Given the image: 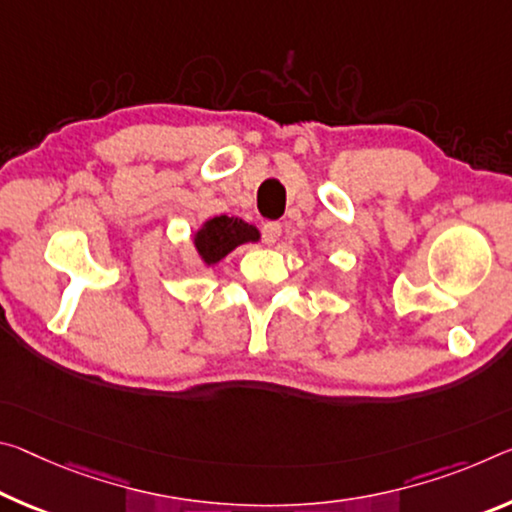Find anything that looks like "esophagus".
Segmentation results:
<instances>
[{"instance_id": "obj_1", "label": "esophagus", "mask_w": 512, "mask_h": 512, "mask_svg": "<svg viewBox=\"0 0 512 512\" xmlns=\"http://www.w3.org/2000/svg\"><path fill=\"white\" fill-rule=\"evenodd\" d=\"M262 234H264V241L269 243V246H273V243L280 239V234H282V225H280V223H275V221L264 223V225H262Z\"/></svg>"}]
</instances>
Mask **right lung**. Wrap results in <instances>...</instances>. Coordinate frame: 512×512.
<instances>
[{"mask_svg": "<svg viewBox=\"0 0 512 512\" xmlns=\"http://www.w3.org/2000/svg\"><path fill=\"white\" fill-rule=\"evenodd\" d=\"M248 241H259V230L255 225L243 223L241 218L234 216H214L202 223L196 237H193V246H196L202 262L212 266Z\"/></svg>", "mask_w": 512, "mask_h": 512, "instance_id": "obj_1", "label": "right lung"}]
</instances>
